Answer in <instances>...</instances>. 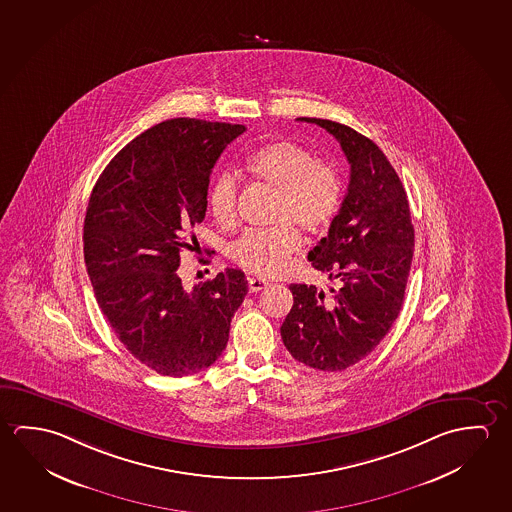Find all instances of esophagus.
Here are the masks:
<instances>
[{
  "instance_id": "1",
  "label": "esophagus",
  "mask_w": 512,
  "mask_h": 512,
  "mask_svg": "<svg viewBox=\"0 0 512 512\" xmlns=\"http://www.w3.org/2000/svg\"><path fill=\"white\" fill-rule=\"evenodd\" d=\"M266 285H268V282H266L264 278H248V287H250V293H257V291H260V289H264Z\"/></svg>"
}]
</instances>
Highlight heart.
Masks as SVG:
<instances>
[{
  "label": "heart",
  "instance_id": "heart-1",
  "mask_svg": "<svg viewBox=\"0 0 512 512\" xmlns=\"http://www.w3.org/2000/svg\"><path fill=\"white\" fill-rule=\"evenodd\" d=\"M246 169L277 191L271 219L280 223L244 230L230 244L228 255L248 271L277 275L302 246V235L290 221L309 232L328 227L343 203V180L330 162L316 159L312 151L293 141L260 146L248 155ZM237 198L239 182L234 173H219L207 196L210 214L219 225L234 223Z\"/></svg>",
  "mask_w": 512,
  "mask_h": 512
}]
</instances>
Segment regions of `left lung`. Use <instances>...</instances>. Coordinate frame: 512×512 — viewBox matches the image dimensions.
<instances>
[{
	"label": "left lung",
	"instance_id": "obj_1",
	"mask_svg": "<svg viewBox=\"0 0 512 512\" xmlns=\"http://www.w3.org/2000/svg\"><path fill=\"white\" fill-rule=\"evenodd\" d=\"M334 135L350 162V184L327 237L309 252L312 268L341 287L291 284L293 309L280 334L298 362L341 371L368 357L402 309L414 252L407 193L384 151L350 126L298 118Z\"/></svg>",
	"mask_w": 512,
	"mask_h": 512
}]
</instances>
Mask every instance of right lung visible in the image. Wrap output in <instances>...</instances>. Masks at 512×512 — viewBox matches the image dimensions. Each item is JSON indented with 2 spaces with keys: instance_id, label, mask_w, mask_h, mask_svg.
I'll use <instances>...</instances> for the list:
<instances>
[{
  "instance_id": "1",
  "label": "right lung",
  "mask_w": 512,
  "mask_h": 512,
  "mask_svg": "<svg viewBox=\"0 0 512 512\" xmlns=\"http://www.w3.org/2000/svg\"><path fill=\"white\" fill-rule=\"evenodd\" d=\"M243 125L176 118L126 144L94 185L84 257L96 302L126 350L164 377L194 375L227 348L248 293L241 269L185 291L176 269L193 250L210 173Z\"/></svg>"
}]
</instances>
